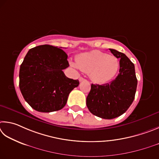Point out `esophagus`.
I'll return each instance as SVG.
<instances>
[{
  "mask_svg": "<svg viewBox=\"0 0 159 159\" xmlns=\"http://www.w3.org/2000/svg\"><path fill=\"white\" fill-rule=\"evenodd\" d=\"M79 80H80V82H83V81H85V79L84 78H83V77H80V79H79Z\"/></svg>",
  "mask_w": 159,
  "mask_h": 159,
  "instance_id": "1",
  "label": "esophagus"
}]
</instances>
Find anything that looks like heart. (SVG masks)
Returning <instances> with one entry per match:
<instances>
[{"mask_svg": "<svg viewBox=\"0 0 159 159\" xmlns=\"http://www.w3.org/2000/svg\"><path fill=\"white\" fill-rule=\"evenodd\" d=\"M77 66L82 71L89 73L91 79L97 83H106L117 73L119 62L114 56L98 50L84 52L77 56Z\"/></svg>", "mask_w": 159, "mask_h": 159, "instance_id": "1", "label": "heart"}]
</instances>
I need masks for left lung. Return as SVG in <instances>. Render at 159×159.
I'll use <instances>...</instances> for the list:
<instances>
[{
  "label": "left lung",
  "instance_id": "8db88e82",
  "mask_svg": "<svg viewBox=\"0 0 159 159\" xmlns=\"http://www.w3.org/2000/svg\"><path fill=\"white\" fill-rule=\"evenodd\" d=\"M119 58V72L110 83L91 84L87 97V106L93 115L112 119L121 116L129 109L135 98L138 80L135 66L124 53L110 49Z\"/></svg>",
  "mask_w": 159,
  "mask_h": 159
}]
</instances>
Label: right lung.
Returning a JSON list of instances; mask_svg holds the SVG:
<instances>
[{
    "instance_id": "right-lung-1",
    "label": "right lung",
    "mask_w": 159,
    "mask_h": 159,
    "mask_svg": "<svg viewBox=\"0 0 159 159\" xmlns=\"http://www.w3.org/2000/svg\"><path fill=\"white\" fill-rule=\"evenodd\" d=\"M67 58L63 50L49 44L28 52L19 69V89L33 109L51 112L65 106L69 93L80 84L63 72L69 66Z\"/></svg>"
}]
</instances>
